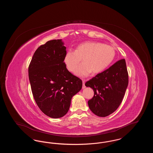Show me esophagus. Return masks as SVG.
Segmentation results:
<instances>
[{"mask_svg": "<svg viewBox=\"0 0 153 153\" xmlns=\"http://www.w3.org/2000/svg\"><path fill=\"white\" fill-rule=\"evenodd\" d=\"M82 89H84V88H85V80H84V79H82Z\"/></svg>", "mask_w": 153, "mask_h": 153, "instance_id": "esophagus-1", "label": "esophagus"}]
</instances>
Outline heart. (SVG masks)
<instances>
[{
    "label": "heart",
    "mask_w": 153,
    "mask_h": 153,
    "mask_svg": "<svg viewBox=\"0 0 153 153\" xmlns=\"http://www.w3.org/2000/svg\"><path fill=\"white\" fill-rule=\"evenodd\" d=\"M115 56V51L112 46L88 41L79 45L76 51L69 49L66 51L64 62L69 71L73 72L76 69V75L85 77L92 72L96 74L104 71L114 60ZM82 59L84 63L77 68Z\"/></svg>",
    "instance_id": "b5f03b06"
}]
</instances>
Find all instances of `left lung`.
Returning <instances> with one entry per match:
<instances>
[{"label": "left lung", "instance_id": "1", "mask_svg": "<svg viewBox=\"0 0 153 153\" xmlns=\"http://www.w3.org/2000/svg\"><path fill=\"white\" fill-rule=\"evenodd\" d=\"M128 84V74L124 59H122L85 82L94 91L88 104L96 115L105 117L115 112L122 102Z\"/></svg>", "mask_w": 153, "mask_h": 153}]
</instances>
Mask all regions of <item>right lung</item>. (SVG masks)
Masks as SVG:
<instances>
[{
	"label": "right lung",
	"mask_w": 153,
	"mask_h": 153,
	"mask_svg": "<svg viewBox=\"0 0 153 153\" xmlns=\"http://www.w3.org/2000/svg\"><path fill=\"white\" fill-rule=\"evenodd\" d=\"M61 39L49 41L35 51L29 66V78L36 102L46 115L64 117L82 82L66 69V51Z\"/></svg>",
	"instance_id": "add662e5"
}]
</instances>
